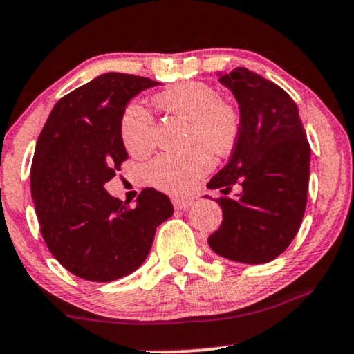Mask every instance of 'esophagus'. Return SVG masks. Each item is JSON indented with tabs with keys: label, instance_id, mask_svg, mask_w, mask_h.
<instances>
[{
	"label": "esophagus",
	"instance_id": "esophagus-1",
	"mask_svg": "<svg viewBox=\"0 0 354 354\" xmlns=\"http://www.w3.org/2000/svg\"><path fill=\"white\" fill-rule=\"evenodd\" d=\"M172 203H174V207H176L177 210H187V209H190V207H192L194 202L187 201V198H174Z\"/></svg>",
	"mask_w": 354,
	"mask_h": 354
}]
</instances>
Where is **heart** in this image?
I'll return each instance as SVG.
<instances>
[{"mask_svg":"<svg viewBox=\"0 0 354 354\" xmlns=\"http://www.w3.org/2000/svg\"><path fill=\"white\" fill-rule=\"evenodd\" d=\"M153 102L167 115L189 120V144L198 145L180 156L156 157L145 167V178L162 192L185 195L214 167L210 152L223 156L232 151L240 134V112L234 104L220 99L215 87L202 81L162 91ZM153 126V118L142 104H129L120 119V137L129 153L145 156L152 151Z\"/></svg>","mask_w":354,"mask_h":354,"instance_id":"1","label":"heart"}]
</instances>
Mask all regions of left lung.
<instances>
[{"label":"left lung","instance_id":"1","mask_svg":"<svg viewBox=\"0 0 354 354\" xmlns=\"http://www.w3.org/2000/svg\"><path fill=\"white\" fill-rule=\"evenodd\" d=\"M240 106V134L230 160L209 182L225 197L222 225L209 236L217 255L240 263H267L298 234L306 209L310 144L297 104L275 82L235 68L220 74ZM232 188L239 194L227 198Z\"/></svg>","mask_w":354,"mask_h":354}]
</instances>
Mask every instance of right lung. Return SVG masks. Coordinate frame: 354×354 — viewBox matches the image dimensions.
I'll return each mask as SVG.
<instances>
[{
  "label": "right lung",
  "instance_id": "add662e5",
  "mask_svg": "<svg viewBox=\"0 0 354 354\" xmlns=\"http://www.w3.org/2000/svg\"><path fill=\"white\" fill-rule=\"evenodd\" d=\"M157 86L107 73L56 102L36 144L31 194L41 235L68 272L89 281L132 273L151 252L156 228L174 214L167 195L144 189L131 207L104 189L127 152L120 119L127 102Z\"/></svg>",
  "mask_w": 354,
  "mask_h": 354
}]
</instances>
